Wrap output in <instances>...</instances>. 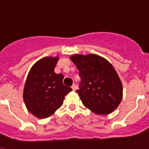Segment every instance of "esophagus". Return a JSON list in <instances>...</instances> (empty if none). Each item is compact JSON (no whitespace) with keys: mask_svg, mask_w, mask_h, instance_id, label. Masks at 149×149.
Wrapping results in <instances>:
<instances>
[{"mask_svg":"<svg viewBox=\"0 0 149 149\" xmlns=\"http://www.w3.org/2000/svg\"><path fill=\"white\" fill-rule=\"evenodd\" d=\"M71 87H72V91H76V90H77V86H76L75 84H73V85H72V86H71Z\"/></svg>","mask_w":149,"mask_h":149,"instance_id":"34e87169","label":"esophagus"}]
</instances>
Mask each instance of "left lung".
I'll use <instances>...</instances> for the list:
<instances>
[{
	"label": "left lung",
	"instance_id": "obj_1",
	"mask_svg": "<svg viewBox=\"0 0 149 149\" xmlns=\"http://www.w3.org/2000/svg\"><path fill=\"white\" fill-rule=\"evenodd\" d=\"M79 70V94L84 106L97 114H108L122 99V84L113 65L100 56L90 54L70 57Z\"/></svg>",
	"mask_w": 149,
	"mask_h": 149
}]
</instances>
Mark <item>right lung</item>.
Here are the masks:
<instances>
[{"label": "right lung", "mask_w": 149, "mask_h": 149, "mask_svg": "<svg viewBox=\"0 0 149 149\" xmlns=\"http://www.w3.org/2000/svg\"><path fill=\"white\" fill-rule=\"evenodd\" d=\"M58 58L45 57L31 67L24 84L23 98L27 109L38 118L53 114L63 104L71 87L65 86L62 73L54 72Z\"/></svg>", "instance_id": "add662e5"}]
</instances>
